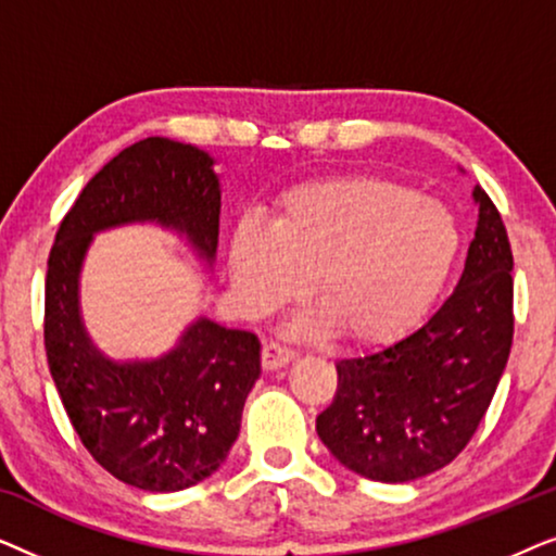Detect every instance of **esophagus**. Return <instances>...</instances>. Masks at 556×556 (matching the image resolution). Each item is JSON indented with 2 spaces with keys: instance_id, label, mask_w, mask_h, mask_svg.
Instances as JSON below:
<instances>
[{
  "instance_id": "esophagus-1",
  "label": "esophagus",
  "mask_w": 556,
  "mask_h": 556,
  "mask_svg": "<svg viewBox=\"0 0 556 556\" xmlns=\"http://www.w3.org/2000/svg\"><path fill=\"white\" fill-rule=\"evenodd\" d=\"M295 359V349L280 344V341H268L263 346V367L265 369H280L286 364H291Z\"/></svg>"
}]
</instances>
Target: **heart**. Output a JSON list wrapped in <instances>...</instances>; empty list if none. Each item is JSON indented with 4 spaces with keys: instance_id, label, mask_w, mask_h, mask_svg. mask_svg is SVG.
Wrapping results in <instances>:
<instances>
[{
    "instance_id": "b5f03b06",
    "label": "heart",
    "mask_w": 556,
    "mask_h": 556,
    "mask_svg": "<svg viewBox=\"0 0 556 556\" xmlns=\"http://www.w3.org/2000/svg\"><path fill=\"white\" fill-rule=\"evenodd\" d=\"M458 225L435 200L379 177L311 181L280 197L276 223L242 219L230 278L242 308L263 318L301 301L314 280L321 311L306 331L384 344L425 314L451 276Z\"/></svg>"
}]
</instances>
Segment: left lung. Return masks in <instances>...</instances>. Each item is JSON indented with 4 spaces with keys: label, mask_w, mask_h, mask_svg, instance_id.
<instances>
[{
    "label": "left lung",
    "mask_w": 556,
    "mask_h": 556,
    "mask_svg": "<svg viewBox=\"0 0 556 556\" xmlns=\"http://www.w3.org/2000/svg\"><path fill=\"white\" fill-rule=\"evenodd\" d=\"M473 200L476 238L451 299L397 344L341 359L333 402L316 417L333 458L371 481H415L458 458L506 369L514 255L491 197L476 187Z\"/></svg>",
    "instance_id": "8db88e82"
}]
</instances>
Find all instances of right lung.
<instances>
[{"label": "right lung", "mask_w": 556, "mask_h": 556, "mask_svg": "<svg viewBox=\"0 0 556 556\" xmlns=\"http://www.w3.org/2000/svg\"><path fill=\"white\" fill-rule=\"evenodd\" d=\"M126 223L174 227L215 261L219 181L210 154L149 136L113 156L60 223L45 278V352L80 443L134 489L181 491L215 473L238 440L261 341L200 318L162 359H105L83 329L78 276L93 235Z\"/></svg>", "instance_id": "add662e5"}]
</instances>
